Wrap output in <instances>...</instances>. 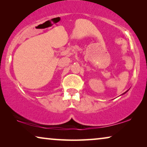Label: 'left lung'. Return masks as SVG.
Returning a JSON list of instances; mask_svg holds the SVG:
<instances>
[{"mask_svg":"<svg viewBox=\"0 0 147 147\" xmlns=\"http://www.w3.org/2000/svg\"><path fill=\"white\" fill-rule=\"evenodd\" d=\"M128 91V90H127V91H126V92H124V94H125V93H126V92H127Z\"/></svg>","mask_w":147,"mask_h":147,"instance_id":"obj_1","label":"left lung"}]
</instances>
